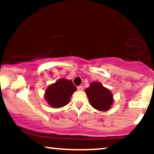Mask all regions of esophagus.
<instances>
[{
	"label": "esophagus",
	"mask_w": 154,
	"mask_h": 154,
	"mask_svg": "<svg viewBox=\"0 0 154 154\" xmlns=\"http://www.w3.org/2000/svg\"><path fill=\"white\" fill-rule=\"evenodd\" d=\"M77 91H83L82 86H78V87H77Z\"/></svg>",
	"instance_id": "obj_1"
}]
</instances>
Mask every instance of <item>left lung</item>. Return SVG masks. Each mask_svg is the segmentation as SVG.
I'll list each match as a JSON object with an SVG mask.
<instances>
[{
    "label": "left lung",
    "instance_id": "1",
    "mask_svg": "<svg viewBox=\"0 0 154 154\" xmlns=\"http://www.w3.org/2000/svg\"><path fill=\"white\" fill-rule=\"evenodd\" d=\"M90 104L96 110L106 111L114 103V96L110 90L105 88L99 82H93L85 89Z\"/></svg>",
    "mask_w": 154,
    "mask_h": 154
}]
</instances>
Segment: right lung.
<instances>
[{"mask_svg":"<svg viewBox=\"0 0 154 154\" xmlns=\"http://www.w3.org/2000/svg\"><path fill=\"white\" fill-rule=\"evenodd\" d=\"M77 88L72 81L66 79H58L50 85L45 91V100L54 109H59L67 105Z\"/></svg>","mask_w":154,"mask_h":154,"instance_id":"add662e5","label":"right lung"}]
</instances>
